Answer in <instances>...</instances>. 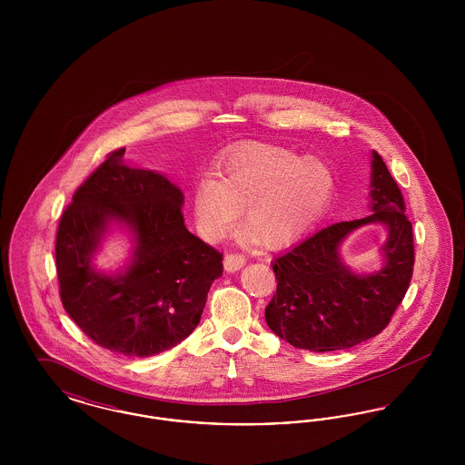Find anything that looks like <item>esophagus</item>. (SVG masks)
Segmentation results:
<instances>
[{"label": "esophagus", "instance_id": "obj_1", "mask_svg": "<svg viewBox=\"0 0 465 465\" xmlns=\"http://www.w3.org/2000/svg\"><path fill=\"white\" fill-rule=\"evenodd\" d=\"M245 265V258L242 254H237V252H230L224 256V270L226 272H237Z\"/></svg>", "mask_w": 465, "mask_h": 465}]
</instances>
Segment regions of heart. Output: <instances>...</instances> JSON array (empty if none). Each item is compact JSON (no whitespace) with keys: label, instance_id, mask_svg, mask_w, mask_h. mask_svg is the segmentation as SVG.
I'll use <instances>...</instances> for the list:
<instances>
[{"label":"heart","instance_id":"heart-1","mask_svg":"<svg viewBox=\"0 0 465 465\" xmlns=\"http://www.w3.org/2000/svg\"><path fill=\"white\" fill-rule=\"evenodd\" d=\"M334 195V174L317 160L288 148L251 143L224 158L214 179L195 188L202 237L222 241L243 209V243L284 247L322 220Z\"/></svg>","mask_w":465,"mask_h":465}]
</instances>
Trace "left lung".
<instances>
[{
	"mask_svg": "<svg viewBox=\"0 0 465 465\" xmlns=\"http://www.w3.org/2000/svg\"><path fill=\"white\" fill-rule=\"evenodd\" d=\"M370 211L354 222L334 223L273 260L277 291L265 309L268 328L296 349L331 352L383 331L410 288L415 247L404 200L385 162L371 153ZM388 228L384 266L355 274L341 260L342 241L357 227Z\"/></svg>",
	"mask_w": 465,
	"mask_h": 465,
	"instance_id": "obj_1",
	"label": "left lung"
}]
</instances>
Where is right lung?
Segmentation results:
<instances>
[{
    "mask_svg": "<svg viewBox=\"0 0 465 465\" xmlns=\"http://www.w3.org/2000/svg\"><path fill=\"white\" fill-rule=\"evenodd\" d=\"M113 152L74 192L55 239L61 300L76 326L103 349L129 357L169 351L200 322L223 256L188 232L183 192L155 171ZM113 223L134 235L124 271L106 274L93 256Z\"/></svg>",
    "mask_w": 465,
    "mask_h": 465,
    "instance_id": "right-lung-1",
    "label": "right lung"
}]
</instances>
